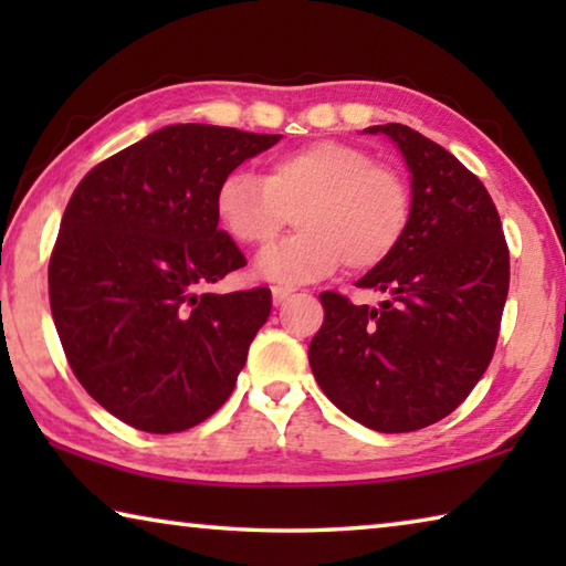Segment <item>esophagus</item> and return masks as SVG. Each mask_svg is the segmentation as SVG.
I'll return each instance as SVG.
<instances>
[{
	"mask_svg": "<svg viewBox=\"0 0 566 566\" xmlns=\"http://www.w3.org/2000/svg\"><path fill=\"white\" fill-rule=\"evenodd\" d=\"M290 296H292L290 286H272V300H274V304H282L284 300H290Z\"/></svg>",
	"mask_w": 566,
	"mask_h": 566,
	"instance_id": "obj_1",
	"label": "esophagus"
}]
</instances>
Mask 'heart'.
I'll list each match as a JSON object with an SVG mask.
<instances>
[{
  "instance_id": "heart-1",
  "label": "heart",
  "mask_w": 566,
  "mask_h": 566,
  "mask_svg": "<svg viewBox=\"0 0 566 566\" xmlns=\"http://www.w3.org/2000/svg\"><path fill=\"white\" fill-rule=\"evenodd\" d=\"M294 212L300 232L264 249L256 274L276 284L317 282L347 264L367 272L407 234L411 191L401 171L361 147L310 142L272 159L264 179L234 169L214 191V214L242 247H264Z\"/></svg>"
}]
</instances>
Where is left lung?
<instances>
[{
    "label": "left lung",
    "instance_id": "left-lung-1",
    "mask_svg": "<svg viewBox=\"0 0 566 566\" xmlns=\"http://www.w3.org/2000/svg\"><path fill=\"white\" fill-rule=\"evenodd\" d=\"M411 181L407 234L357 282L379 306L322 292L310 367L334 407L375 432H415L462 405L490 367L510 292V249L490 191L405 124H377Z\"/></svg>",
    "mask_w": 566,
    "mask_h": 566
}]
</instances>
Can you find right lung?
I'll use <instances>...</instances> for the list:
<instances>
[{"instance_id": "obj_1", "label": "right lung", "mask_w": 566, "mask_h": 566, "mask_svg": "<svg viewBox=\"0 0 566 566\" xmlns=\"http://www.w3.org/2000/svg\"><path fill=\"white\" fill-rule=\"evenodd\" d=\"M280 139L169 124L76 185L50 260L52 317L74 377L129 427L185 432L232 395L272 292L205 290L247 264L214 191Z\"/></svg>"}]
</instances>
